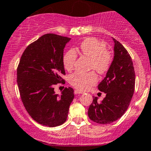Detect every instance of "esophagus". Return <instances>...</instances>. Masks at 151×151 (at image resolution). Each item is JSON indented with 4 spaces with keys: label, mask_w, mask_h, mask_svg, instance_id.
I'll use <instances>...</instances> for the list:
<instances>
[{
    "label": "esophagus",
    "mask_w": 151,
    "mask_h": 151,
    "mask_svg": "<svg viewBox=\"0 0 151 151\" xmlns=\"http://www.w3.org/2000/svg\"><path fill=\"white\" fill-rule=\"evenodd\" d=\"M83 92H81V91L77 90V89L74 90V94H83Z\"/></svg>",
    "instance_id": "34e87169"
}]
</instances>
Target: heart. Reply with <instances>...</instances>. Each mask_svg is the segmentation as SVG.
<instances>
[{"mask_svg":"<svg viewBox=\"0 0 151 151\" xmlns=\"http://www.w3.org/2000/svg\"><path fill=\"white\" fill-rule=\"evenodd\" d=\"M80 49L82 54L91 59L90 69H95L99 74L108 72L112 63V55L107 50L105 42L95 37H88L81 42ZM77 54L74 50H70L63 56V65L67 70H72L75 66ZM70 83L80 90H86L96 83V73L75 72L70 75Z\"/></svg>","mask_w":151,"mask_h":151,"instance_id":"b5f03b06","label":"heart"}]
</instances>
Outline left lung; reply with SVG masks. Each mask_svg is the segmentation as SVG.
Returning <instances> with one entry per match:
<instances>
[{
	"instance_id": "left-lung-1",
	"label": "left lung",
	"mask_w": 151,
	"mask_h": 151,
	"mask_svg": "<svg viewBox=\"0 0 151 151\" xmlns=\"http://www.w3.org/2000/svg\"><path fill=\"white\" fill-rule=\"evenodd\" d=\"M114 42V56L105 77L98 89L106 94L101 102L93 98L88 110L89 119L100 124H109L121 117L128 108L135 90V74L131 56L121 43Z\"/></svg>"
}]
</instances>
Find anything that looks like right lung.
<instances>
[{
  "label": "right lung",
  "instance_id": "add662e5",
  "mask_svg": "<svg viewBox=\"0 0 151 151\" xmlns=\"http://www.w3.org/2000/svg\"><path fill=\"white\" fill-rule=\"evenodd\" d=\"M70 38L47 34L27 47L17 68V84L22 101L29 115L49 127L66 121L74 98L72 88H65L60 96L54 86L63 83L65 74L63 52Z\"/></svg>",
  "mask_w": 151,
  "mask_h": 151
}]
</instances>
